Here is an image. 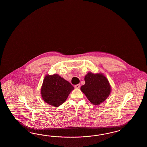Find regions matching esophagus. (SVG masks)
Segmentation results:
<instances>
[{"mask_svg": "<svg viewBox=\"0 0 147 147\" xmlns=\"http://www.w3.org/2000/svg\"><path fill=\"white\" fill-rule=\"evenodd\" d=\"M80 84H77V85H76L74 86V88H80Z\"/></svg>", "mask_w": 147, "mask_h": 147, "instance_id": "esophagus-1", "label": "esophagus"}]
</instances>
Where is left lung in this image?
<instances>
[{"instance_id": "8db88e82", "label": "left lung", "mask_w": 147, "mask_h": 147, "mask_svg": "<svg viewBox=\"0 0 147 147\" xmlns=\"http://www.w3.org/2000/svg\"><path fill=\"white\" fill-rule=\"evenodd\" d=\"M84 80L85 84L81 86L80 90L93 105H99L111 94V86L103 73L88 72Z\"/></svg>"}]
</instances>
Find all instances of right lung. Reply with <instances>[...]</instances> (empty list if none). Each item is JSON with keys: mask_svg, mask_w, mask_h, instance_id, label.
I'll list each match as a JSON object with an SVG mask.
<instances>
[{"mask_svg": "<svg viewBox=\"0 0 147 147\" xmlns=\"http://www.w3.org/2000/svg\"><path fill=\"white\" fill-rule=\"evenodd\" d=\"M74 89L71 83L59 74H47L44 79L40 94L47 103L57 107L65 102Z\"/></svg>", "mask_w": 147, "mask_h": 147, "instance_id": "obj_1", "label": "right lung"}]
</instances>
